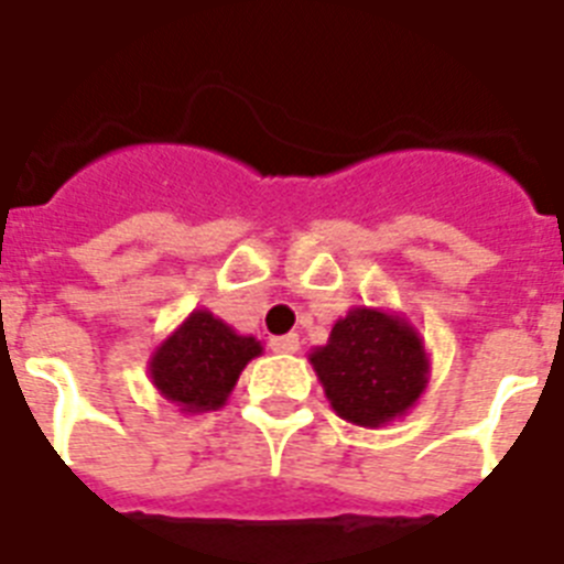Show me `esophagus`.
<instances>
[{
  "mask_svg": "<svg viewBox=\"0 0 564 564\" xmlns=\"http://www.w3.org/2000/svg\"><path fill=\"white\" fill-rule=\"evenodd\" d=\"M297 347H301V340H297V335H295V333H290V335H278V338L269 340V349H272V352H281V355L297 352Z\"/></svg>",
  "mask_w": 564,
  "mask_h": 564,
  "instance_id": "34e87169",
  "label": "esophagus"
}]
</instances>
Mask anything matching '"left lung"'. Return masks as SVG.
<instances>
[{
    "mask_svg": "<svg viewBox=\"0 0 564 564\" xmlns=\"http://www.w3.org/2000/svg\"><path fill=\"white\" fill-rule=\"evenodd\" d=\"M310 364L335 413L367 430L404 419L430 384L424 338L401 312L381 306H352Z\"/></svg>",
    "mask_w": 564,
    "mask_h": 564,
    "instance_id": "1",
    "label": "left lung"
}]
</instances>
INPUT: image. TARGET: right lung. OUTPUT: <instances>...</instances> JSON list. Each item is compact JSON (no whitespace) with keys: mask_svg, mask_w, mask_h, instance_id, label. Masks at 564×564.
<instances>
[{"mask_svg":"<svg viewBox=\"0 0 564 564\" xmlns=\"http://www.w3.org/2000/svg\"><path fill=\"white\" fill-rule=\"evenodd\" d=\"M260 352L254 335H240L209 310H194L154 347L149 378L180 413H212L229 401L246 364Z\"/></svg>","mask_w":564,"mask_h":564,"instance_id":"right-lung-1","label":"right lung"}]
</instances>
